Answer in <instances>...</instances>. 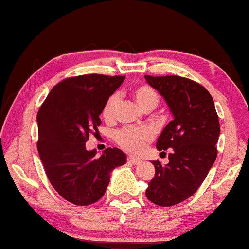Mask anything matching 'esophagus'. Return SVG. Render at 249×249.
Masks as SVG:
<instances>
[{
    "instance_id": "1",
    "label": "esophagus",
    "mask_w": 249,
    "mask_h": 249,
    "mask_svg": "<svg viewBox=\"0 0 249 249\" xmlns=\"http://www.w3.org/2000/svg\"><path fill=\"white\" fill-rule=\"evenodd\" d=\"M127 162H129V163H131V164H137V163H140L141 160H140V159H136V158H131V156H129V158H127Z\"/></svg>"
}]
</instances>
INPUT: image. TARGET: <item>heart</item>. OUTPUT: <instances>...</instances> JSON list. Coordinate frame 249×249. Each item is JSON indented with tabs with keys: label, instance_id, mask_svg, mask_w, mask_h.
I'll list each match as a JSON object with an SVG mask.
<instances>
[{
	"label": "heart",
	"instance_id": "b5f03b06",
	"mask_svg": "<svg viewBox=\"0 0 249 249\" xmlns=\"http://www.w3.org/2000/svg\"><path fill=\"white\" fill-rule=\"evenodd\" d=\"M132 96L141 108L145 111H151L160 103V95L151 86L138 85L132 89ZM119 95L117 93L109 95L103 107V118L106 122H112L116 117ZM153 140V132L145 127H125L119 130L114 135V141L126 153L138 155L142 153Z\"/></svg>",
	"mask_w": 249,
	"mask_h": 249
}]
</instances>
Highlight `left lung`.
I'll list each match as a JSON object with an SVG mask.
<instances>
[{"label":"left lung","mask_w":249,"mask_h":249,"mask_svg":"<svg viewBox=\"0 0 249 249\" xmlns=\"http://www.w3.org/2000/svg\"><path fill=\"white\" fill-rule=\"evenodd\" d=\"M149 85L168 104L174 119L160 135V151L173 150L169 163L153 161L155 177L145 196L159 206H173L197 192L217 158L219 122L211 94L196 81L181 76H150Z\"/></svg>","instance_id":"left-lung-1"}]
</instances>
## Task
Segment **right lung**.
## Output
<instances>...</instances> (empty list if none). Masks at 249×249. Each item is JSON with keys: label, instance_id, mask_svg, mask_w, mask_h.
I'll use <instances>...</instances> for the list:
<instances>
[{"label": "right lung", "instance_id": "1", "mask_svg": "<svg viewBox=\"0 0 249 249\" xmlns=\"http://www.w3.org/2000/svg\"><path fill=\"white\" fill-rule=\"evenodd\" d=\"M124 78L101 74L64 78L38 112L36 148L46 177L58 195L75 205L100 199L111 172L126 162L118 148H107L100 158L86 149L89 136L100 126L105 103Z\"/></svg>", "mask_w": 249, "mask_h": 249}]
</instances>
